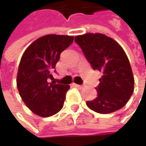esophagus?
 Listing matches in <instances>:
<instances>
[{
  "instance_id": "esophagus-1",
  "label": "esophagus",
  "mask_w": 146,
  "mask_h": 146,
  "mask_svg": "<svg viewBox=\"0 0 146 146\" xmlns=\"http://www.w3.org/2000/svg\"><path fill=\"white\" fill-rule=\"evenodd\" d=\"M73 85L75 86V87H77V88H79V89L83 88V86H84V85H80V84H73Z\"/></svg>"
}]
</instances>
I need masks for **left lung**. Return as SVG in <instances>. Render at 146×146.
<instances>
[{
  "label": "left lung",
  "mask_w": 146,
  "mask_h": 146,
  "mask_svg": "<svg viewBox=\"0 0 146 146\" xmlns=\"http://www.w3.org/2000/svg\"><path fill=\"white\" fill-rule=\"evenodd\" d=\"M85 58L94 70L102 73L97 86V97L87 102L96 112L107 114L121 109L133 92L134 79L123 49L102 34H85L75 37Z\"/></svg>",
  "instance_id": "obj_1"
}]
</instances>
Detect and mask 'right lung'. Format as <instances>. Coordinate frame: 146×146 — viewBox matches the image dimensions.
I'll return each instance as SVG.
<instances>
[{"label":"right lung","instance_id":"1","mask_svg":"<svg viewBox=\"0 0 146 146\" xmlns=\"http://www.w3.org/2000/svg\"><path fill=\"white\" fill-rule=\"evenodd\" d=\"M73 36L48 35L37 39L24 51L17 76V86L25 105L43 117L63 106L69 85L49 83L61 53L73 42Z\"/></svg>","mask_w":146,"mask_h":146}]
</instances>
